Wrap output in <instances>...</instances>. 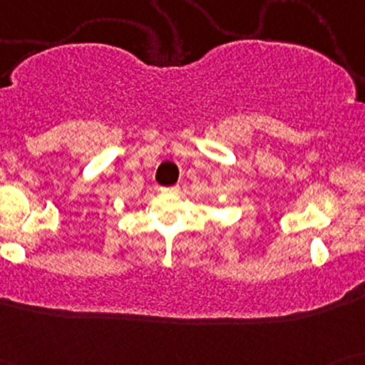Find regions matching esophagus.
Listing matches in <instances>:
<instances>
[{
  "label": "esophagus",
  "mask_w": 365,
  "mask_h": 365,
  "mask_svg": "<svg viewBox=\"0 0 365 365\" xmlns=\"http://www.w3.org/2000/svg\"><path fill=\"white\" fill-rule=\"evenodd\" d=\"M163 191H164V192H178V191H179V186H173V187H164Z\"/></svg>",
  "instance_id": "34e87169"
}]
</instances>
